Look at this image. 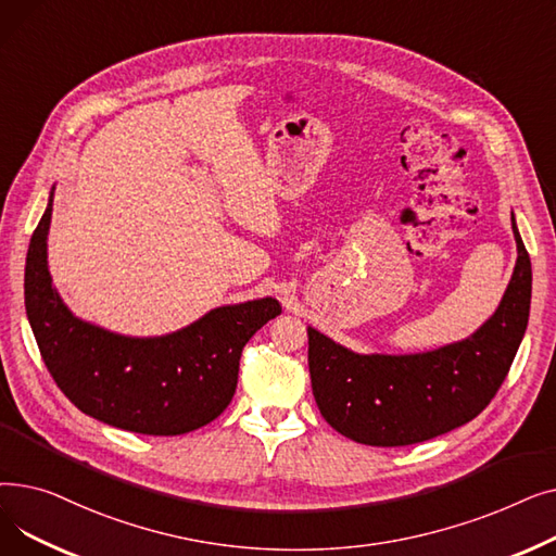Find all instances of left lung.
<instances>
[{"label":"left lung","mask_w":556,"mask_h":556,"mask_svg":"<svg viewBox=\"0 0 556 556\" xmlns=\"http://www.w3.org/2000/svg\"><path fill=\"white\" fill-rule=\"evenodd\" d=\"M518 258L505 295L466 340L421 354H356L308 327V371L319 413L367 446H407L476 419L501 390L528 329L532 263L514 214Z\"/></svg>","instance_id":"1"}]
</instances>
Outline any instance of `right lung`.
<instances>
[{
    "label": "right lung",
    "instance_id": "add662e5",
    "mask_svg": "<svg viewBox=\"0 0 556 556\" xmlns=\"http://www.w3.org/2000/svg\"><path fill=\"white\" fill-rule=\"evenodd\" d=\"M53 189L26 252L24 304L55 386L108 426L139 434H185L229 405L248 340L281 313L275 298L218 306L155 338L112 333L76 317L51 283L47 233Z\"/></svg>",
    "mask_w": 556,
    "mask_h": 556
}]
</instances>
